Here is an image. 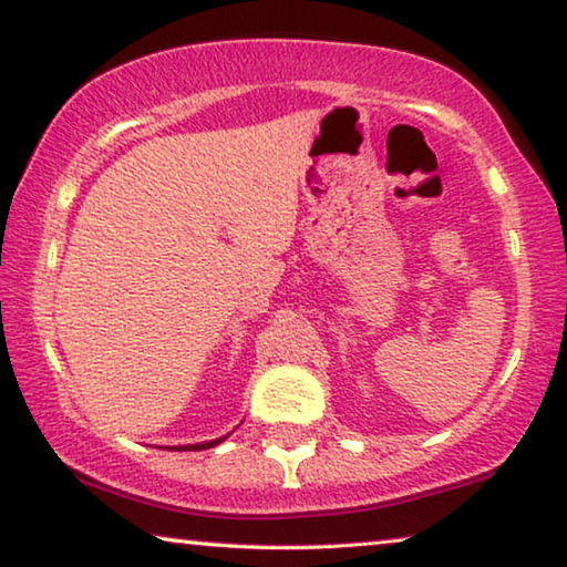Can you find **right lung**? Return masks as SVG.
Masks as SVG:
<instances>
[{"label":"right lung","instance_id":"add662e5","mask_svg":"<svg viewBox=\"0 0 567 567\" xmlns=\"http://www.w3.org/2000/svg\"><path fill=\"white\" fill-rule=\"evenodd\" d=\"M227 437H229V433L223 435V437H217V440H207V443H197V445H175V447H167V450H207V447L219 445V443H223V440H227Z\"/></svg>","mask_w":567,"mask_h":567}]
</instances>
